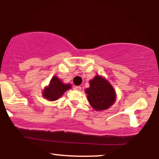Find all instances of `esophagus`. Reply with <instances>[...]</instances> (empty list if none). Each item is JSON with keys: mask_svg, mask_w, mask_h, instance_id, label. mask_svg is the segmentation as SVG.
Masks as SVG:
<instances>
[{"mask_svg": "<svg viewBox=\"0 0 159 159\" xmlns=\"http://www.w3.org/2000/svg\"><path fill=\"white\" fill-rule=\"evenodd\" d=\"M74 89H75L76 90H78V91H80L81 90V87H80V86H75L74 87Z\"/></svg>", "mask_w": 159, "mask_h": 159, "instance_id": "obj_1", "label": "esophagus"}]
</instances>
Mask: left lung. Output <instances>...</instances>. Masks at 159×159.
Returning a JSON list of instances; mask_svg holds the SVG:
<instances>
[{
    "label": "left lung",
    "mask_w": 159,
    "mask_h": 159,
    "mask_svg": "<svg viewBox=\"0 0 159 159\" xmlns=\"http://www.w3.org/2000/svg\"><path fill=\"white\" fill-rule=\"evenodd\" d=\"M85 93L89 104L95 110H106L116 100V92L111 84L99 75L89 81V87Z\"/></svg>",
    "instance_id": "8db88e82"
}]
</instances>
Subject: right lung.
<instances>
[{"label": "right lung", "mask_w": 159, "mask_h": 159, "mask_svg": "<svg viewBox=\"0 0 159 159\" xmlns=\"http://www.w3.org/2000/svg\"><path fill=\"white\" fill-rule=\"evenodd\" d=\"M71 88L70 84H64L56 76L52 78L50 84L46 87L43 91V96L48 100H57L63 95L64 92Z\"/></svg>", "instance_id": "1"}]
</instances>
